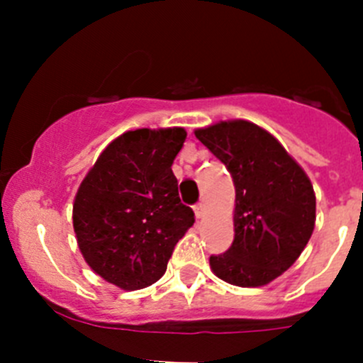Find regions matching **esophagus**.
Segmentation results:
<instances>
[{"instance_id":"1","label":"esophagus","mask_w":363,"mask_h":363,"mask_svg":"<svg viewBox=\"0 0 363 363\" xmlns=\"http://www.w3.org/2000/svg\"><path fill=\"white\" fill-rule=\"evenodd\" d=\"M195 214H196V218H202L203 216V212H205V205H203V202H199L195 205Z\"/></svg>"}]
</instances>
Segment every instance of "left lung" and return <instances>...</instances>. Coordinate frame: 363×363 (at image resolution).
Returning a JSON list of instances; mask_svg holds the SVG:
<instances>
[{"instance_id": "8db88e82", "label": "left lung", "mask_w": 363, "mask_h": 363, "mask_svg": "<svg viewBox=\"0 0 363 363\" xmlns=\"http://www.w3.org/2000/svg\"><path fill=\"white\" fill-rule=\"evenodd\" d=\"M235 186L232 246L211 256L219 279L263 286L290 269L309 242L316 196L306 172L270 133L247 121L195 131Z\"/></svg>"}]
</instances>
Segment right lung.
Wrapping results in <instances>:
<instances>
[{
    "label": "right lung",
    "mask_w": 363,
    "mask_h": 363,
    "mask_svg": "<svg viewBox=\"0 0 363 363\" xmlns=\"http://www.w3.org/2000/svg\"><path fill=\"white\" fill-rule=\"evenodd\" d=\"M184 140L182 128L123 133L77 191L73 228L80 252L94 272L123 290L156 283L195 223L172 172Z\"/></svg>",
    "instance_id": "add662e5"
}]
</instances>
